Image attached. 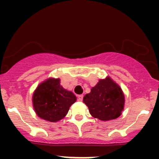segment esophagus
Instances as JSON below:
<instances>
[{
  "label": "esophagus",
  "instance_id": "obj_1",
  "mask_svg": "<svg viewBox=\"0 0 159 159\" xmlns=\"http://www.w3.org/2000/svg\"><path fill=\"white\" fill-rule=\"evenodd\" d=\"M83 97H84L83 95H78V101H82V100H83Z\"/></svg>",
  "mask_w": 159,
  "mask_h": 159
}]
</instances>
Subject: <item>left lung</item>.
<instances>
[{"mask_svg": "<svg viewBox=\"0 0 159 159\" xmlns=\"http://www.w3.org/2000/svg\"><path fill=\"white\" fill-rule=\"evenodd\" d=\"M83 102L88 107L92 116L102 121H108L121 115L125 96L121 87L107 76L105 79L98 80L90 93L84 96Z\"/></svg>", "mask_w": 159, "mask_h": 159, "instance_id": "left-lung-1", "label": "left lung"}]
</instances>
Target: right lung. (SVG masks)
<instances>
[{"mask_svg":"<svg viewBox=\"0 0 159 159\" xmlns=\"http://www.w3.org/2000/svg\"><path fill=\"white\" fill-rule=\"evenodd\" d=\"M76 100L77 97L72 91L61 85V79L54 78H49L40 83L32 97L36 115L52 123L63 119Z\"/></svg>","mask_w":159,"mask_h":159,"instance_id":"add662e5","label":"right lung"}]
</instances>
